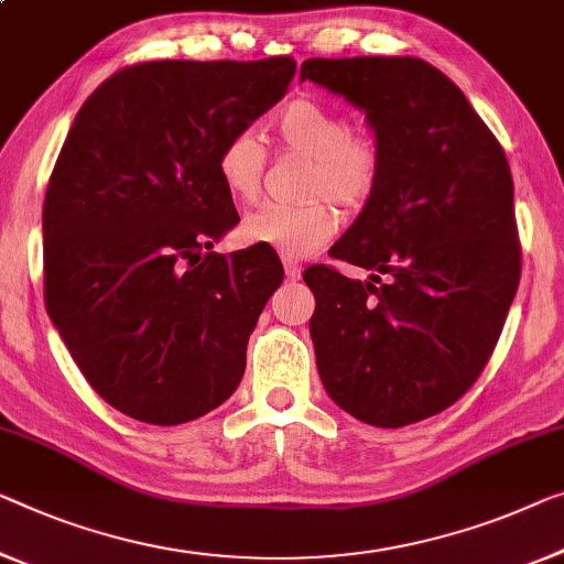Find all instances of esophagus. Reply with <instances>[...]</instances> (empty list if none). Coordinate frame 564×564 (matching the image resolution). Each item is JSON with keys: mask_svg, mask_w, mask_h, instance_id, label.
I'll return each instance as SVG.
<instances>
[{"mask_svg": "<svg viewBox=\"0 0 564 564\" xmlns=\"http://www.w3.org/2000/svg\"><path fill=\"white\" fill-rule=\"evenodd\" d=\"M285 265V279L289 281H299L301 279V265L293 263V260H283Z\"/></svg>", "mask_w": 564, "mask_h": 564, "instance_id": "34e87169", "label": "esophagus"}]
</instances>
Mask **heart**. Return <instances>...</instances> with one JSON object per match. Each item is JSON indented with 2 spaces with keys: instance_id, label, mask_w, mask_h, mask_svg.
<instances>
[{
  "instance_id": "b5f03b06",
  "label": "heart",
  "mask_w": 564,
  "mask_h": 564,
  "mask_svg": "<svg viewBox=\"0 0 564 564\" xmlns=\"http://www.w3.org/2000/svg\"><path fill=\"white\" fill-rule=\"evenodd\" d=\"M275 131L283 149L308 156L306 205H265L242 220V240L285 258L314 256L339 228L332 205L357 209L375 195L384 156L375 133L349 129V119L314 98H293L281 108ZM268 151L253 129L230 133L217 151V176L238 202H256L263 187Z\"/></svg>"
}]
</instances>
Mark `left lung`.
I'll use <instances>...</instances> for the list:
<instances>
[{"label":"left lung","mask_w":564,"mask_h":564,"mask_svg":"<svg viewBox=\"0 0 564 564\" xmlns=\"http://www.w3.org/2000/svg\"><path fill=\"white\" fill-rule=\"evenodd\" d=\"M301 80L365 113L384 166L329 256L372 271L306 268L324 390L367 425L443 413L489 362L517 296L514 182L497 137L420 57H311Z\"/></svg>","instance_id":"8db88e82"}]
</instances>
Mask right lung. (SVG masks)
Returning a JSON list of instances; mask_svg holds the SVG:
<instances>
[{"label":"right lung","instance_id":"obj_1","mask_svg":"<svg viewBox=\"0 0 564 564\" xmlns=\"http://www.w3.org/2000/svg\"><path fill=\"white\" fill-rule=\"evenodd\" d=\"M293 75L291 57L139 63L75 116L42 207L45 306L119 413L180 425L238 390L283 265L263 246L213 253L240 223L217 151Z\"/></svg>","mask_w":564,"mask_h":564}]
</instances>
